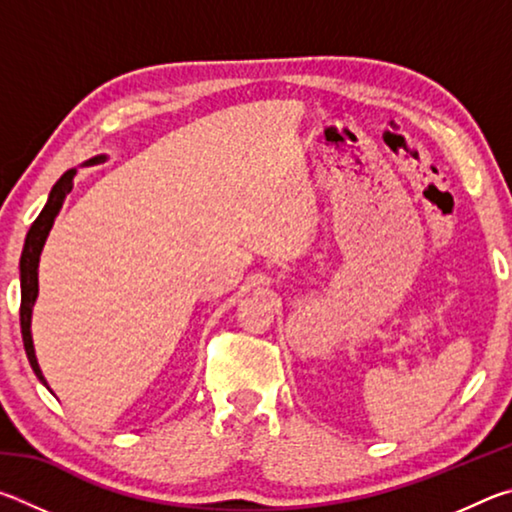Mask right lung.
<instances>
[{"instance_id": "right-lung-1", "label": "right lung", "mask_w": 512, "mask_h": 512, "mask_svg": "<svg viewBox=\"0 0 512 512\" xmlns=\"http://www.w3.org/2000/svg\"><path fill=\"white\" fill-rule=\"evenodd\" d=\"M106 160V155H97L90 162L85 164H94ZM74 176L76 169L65 171L63 176L58 178V183L51 187L47 205L42 207V212L36 221H33L31 230L27 232V239H24V248H22V257H20V289H22V305H20V327H22V341H24V350H27V357L36 377L47 386V379L42 375V370L38 366L36 359V350H33V339H31V314H33V305H36L38 298V264H40V253L45 248V241L49 237L51 225H54V219L60 212V207L65 203V196L72 192L74 187ZM49 388V386H47Z\"/></svg>"}]
</instances>
